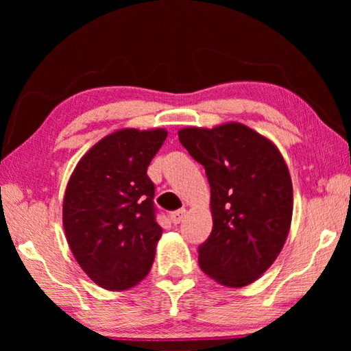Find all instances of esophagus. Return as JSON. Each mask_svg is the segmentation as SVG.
Segmentation results:
<instances>
[{
    "label": "esophagus",
    "mask_w": 351,
    "mask_h": 351,
    "mask_svg": "<svg viewBox=\"0 0 351 351\" xmlns=\"http://www.w3.org/2000/svg\"><path fill=\"white\" fill-rule=\"evenodd\" d=\"M171 221H173L175 224H180L184 218H186V209H178L175 212H171Z\"/></svg>",
    "instance_id": "1"
}]
</instances>
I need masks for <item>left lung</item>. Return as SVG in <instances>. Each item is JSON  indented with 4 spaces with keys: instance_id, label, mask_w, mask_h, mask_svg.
I'll use <instances>...</instances> for the list:
<instances>
[{
    "instance_id": "obj_1",
    "label": "left lung",
    "mask_w": 351,
    "mask_h": 351,
    "mask_svg": "<svg viewBox=\"0 0 351 351\" xmlns=\"http://www.w3.org/2000/svg\"><path fill=\"white\" fill-rule=\"evenodd\" d=\"M178 136L210 184L213 228L198 246L199 268L224 287H246L274 263L289 232L287 164L271 141L241 123L182 128Z\"/></svg>"
}]
</instances>
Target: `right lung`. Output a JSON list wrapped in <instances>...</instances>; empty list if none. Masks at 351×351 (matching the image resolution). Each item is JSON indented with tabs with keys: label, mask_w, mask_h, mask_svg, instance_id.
Wrapping results in <instances>:
<instances>
[{
	"label": "right lung",
	"mask_w": 351,
	"mask_h": 351,
	"mask_svg": "<svg viewBox=\"0 0 351 351\" xmlns=\"http://www.w3.org/2000/svg\"><path fill=\"white\" fill-rule=\"evenodd\" d=\"M165 130H121L77 164L63 201L71 251L93 282L110 291L138 285L152 269L162 229L147 175Z\"/></svg>",
	"instance_id": "obj_1"
}]
</instances>
